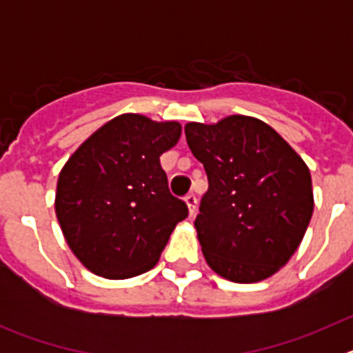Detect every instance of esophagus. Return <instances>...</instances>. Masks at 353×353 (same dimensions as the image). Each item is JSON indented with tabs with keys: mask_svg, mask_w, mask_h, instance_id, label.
I'll return each mask as SVG.
<instances>
[{
	"mask_svg": "<svg viewBox=\"0 0 353 353\" xmlns=\"http://www.w3.org/2000/svg\"><path fill=\"white\" fill-rule=\"evenodd\" d=\"M196 203H198V199H196L194 194H187L185 196V205H187V208H189V214H191V215L194 214Z\"/></svg>",
	"mask_w": 353,
	"mask_h": 353,
	"instance_id": "esophagus-1",
	"label": "esophagus"
}]
</instances>
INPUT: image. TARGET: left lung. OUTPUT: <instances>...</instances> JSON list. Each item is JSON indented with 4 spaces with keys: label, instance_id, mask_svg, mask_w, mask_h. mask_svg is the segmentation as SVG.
I'll return each instance as SVG.
<instances>
[{
    "label": "left lung",
    "instance_id": "1",
    "mask_svg": "<svg viewBox=\"0 0 353 353\" xmlns=\"http://www.w3.org/2000/svg\"><path fill=\"white\" fill-rule=\"evenodd\" d=\"M185 138L208 176L194 226L210 269L235 283L276 274L313 215L305 162L272 127L242 114L191 121Z\"/></svg>",
    "mask_w": 353,
    "mask_h": 353
}]
</instances>
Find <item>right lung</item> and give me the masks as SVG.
Returning <instances> with one entry per match:
<instances>
[{"label": "right lung", "mask_w": 353, "mask_h": 353, "mask_svg": "<svg viewBox=\"0 0 353 353\" xmlns=\"http://www.w3.org/2000/svg\"><path fill=\"white\" fill-rule=\"evenodd\" d=\"M180 134L179 121L120 114L63 166L56 217L68 248L93 274L127 279L150 270L187 217V205L170 192L159 161Z\"/></svg>", "instance_id": "obj_1"}]
</instances>
